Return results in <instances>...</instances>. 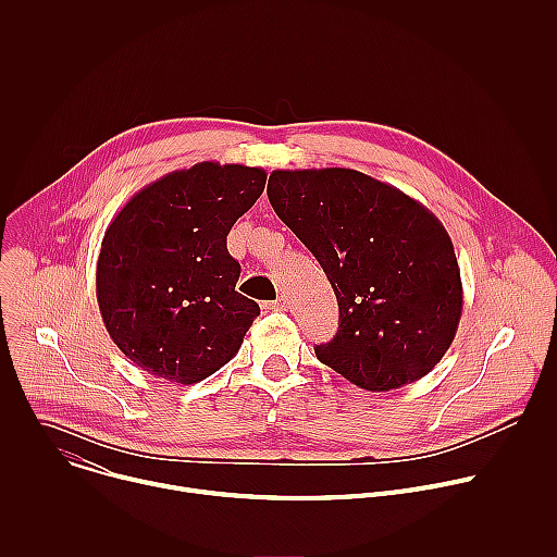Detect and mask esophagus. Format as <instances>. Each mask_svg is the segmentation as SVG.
I'll use <instances>...</instances> for the list:
<instances>
[{
  "label": "esophagus",
  "instance_id": "esophagus-1",
  "mask_svg": "<svg viewBox=\"0 0 557 557\" xmlns=\"http://www.w3.org/2000/svg\"><path fill=\"white\" fill-rule=\"evenodd\" d=\"M288 308H290V301L286 297H280L275 301L264 304V310H288Z\"/></svg>",
  "mask_w": 557,
  "mask_h": 557
}]
</instances>
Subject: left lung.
<instances>
[{
  "label": "left lung",
  "instance_id": "left-lung-1",
  "mask_svg": "<svg viewBox=\"0 0 557 557\" xmlns=\"http://www.w3.org/2000/svg\"><path fill=\"white\" fill-rule=\"evenodd\" d=\"M267 194L337 295L339 331L317 359L368 392L432 372L462 312L443 222L401 189L344 168L275 170Z\"/></svg>",
  "mask_w": 557,
  "mask_h": 557
}]
</instances>
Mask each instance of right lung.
Here are the masks:
<instances>
[{"label": "right lung", "instance_id": "add662e5", "mask_svg": "<svg viewBox=\"0 0 557 557\" xmlns=\"http://www.w3.org/2000/svg\"><path fill=\"white\" fill-rule=\"evenodd\" d=\"M267 172L198 163L136 191L106 228L97 301L119 350L138 368L191 385L240 350L260 306L226 235L262 196Z\"/></svg>", "mask_w": 557, "mask_h": 557}]
</instances>
